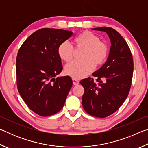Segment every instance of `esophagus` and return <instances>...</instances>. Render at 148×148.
<instances>
[{
	"instance_id": "1",
	"label": "esophagus",
	"mask_w": 148,
	"mask_h": 148,
	"mask_svg": "<svg viewBox=\"0 0 148 148\" xmlns=\"http://www.w3.org/2000/svg\"><path fill=\"white\" fill-rule=\"evenodd\" d=\"M72 82H73V84L74 85V86H77V85L79 84V82L78 81V80L75 79V78L72 79Z\"/></svg>"
}]
</instances>
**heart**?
I'll list each match as a JSON object with an SVG mask.
<instances>
[{"label":"heart","instance_id":"heart-1","mask_svg":"<svg viewBox=\"0 0 148 148\" xmlns=\"http://www.w3.org/2000/svg\"><path fill=\"white\" fill-rule=\"evenodd\" d=\"M77 48H83L82 60L73 61L64 67V73L75 79L86 77L94 71L96 65H101L106 61L108 55L106 43L100 41L98 36L90 31H84L73 39ZM57 52L60 58L65 62L71 61L73 57L74 48L68 42L59 44Z\"/></svg>","mask_w":148,"mask_h":148}]
</instances>
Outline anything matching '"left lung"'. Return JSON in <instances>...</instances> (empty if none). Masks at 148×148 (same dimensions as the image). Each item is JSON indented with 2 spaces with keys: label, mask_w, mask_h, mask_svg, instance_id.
<instances>
[{
  "label": "left lung",
  "mask_w": 148,
  "mask_h": 148,
  "mask_svg": "<svg viewBox=\"0 0 148 148\" xmlns=\"http://www.w3.org/2000/svg\"><path fill=\"white\" fill-rule=\"evenodd\" d=\"M92 30L103 31L108 35L111 46L107 61L91 77L80 81L84 87L82 106L87 114L106 117L114 113L125 102L131 89L133 59L128 44L123 36L111 27H98Z\"/></svg>",
  "instance_id": "obj_1"
}]
</instances>
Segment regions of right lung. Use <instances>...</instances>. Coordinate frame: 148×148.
I'll list each match as a JSON object with an SVG mask.
<instances>
[{
    "instance_id": "obj_1",
    "label": "right lung",
    "mask_w": 148,
    "mask_h": 148,
    "mask_svg": "<svg viewBox=\"0 0 148 148\" xmlns=\"http://www.w3.org/2000/svg\"><path fill=\"white\" fill-rule=\"evenodd\" d=\"M72 31L43 28L21 45L16 58L17 89L30 109L40 116L57 114L72 86L71 77H57L62 70L57 49Z\"/></svg>"
}]
</instances>
